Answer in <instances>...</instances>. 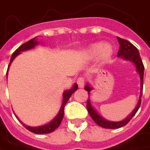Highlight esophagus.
Segmentation results:
<instances>
[{"label": "esophagus", "instance_id": "esophagus-1", "mask_svg": "<svg viewBox=\"0 0 150 150\" xmlns=\"http://www.w3.org/2000/svg\"><path fill=\"white\" fill-rule=\"evenodd\" d=\"M77 84H78V87H79V88H83V87H84V84H85L84 78L79 77V78L77 79Z\"/></svg>", "mask_w": 150, "mask_h": 150}]
</instances>
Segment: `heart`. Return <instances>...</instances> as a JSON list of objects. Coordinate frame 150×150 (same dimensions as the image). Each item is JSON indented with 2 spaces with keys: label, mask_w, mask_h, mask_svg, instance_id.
<instances>
[{
  "label": "heart",
  "mask_w": 150,
  "mask_h": 150,
  "mask_svg": "<svg viewBox=\"0 0 150 150\" xmlns=\"http://www.w3.org/2000/svg\"><path fill=\"white\" fill-rule=\"evenodd\" d=\"M114 54V48L109 43L95 42L86 47L82 52L81 55L84 59L90 61L98 57L100 63H104L108 62Z\"/></svg>",
  "instance_id": "heart-1"
}]
</instances>
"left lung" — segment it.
Returning <instances> with one entry per match:
<instances>
[{"label":"left lung","mask_w":150,"mask_h":150,"mask_svg":"<svg viewBox=\"0 0 150 150\" xmlns=\"http://www.w3.org/2000/svg\"><path fill=\"white\" fill-rule=\"evenodd\" d=\"M117 40L119 42L120 44V48L117 54V56L119 58H122L125 61H129L131 62L134 66L135 67V70L138 73L139 77H140V81H141V88H140V96H139V100L138 103L134 108V110L123 120L120 121V122H111V121H108L105 118H103L101 115L98 114V112L96 111V109L92 106L90 99L88 100L87 102V109L88 112L89 114V115L91 116V118L94 120V122L98 124L100 127H103L105 129H119L121 127L125 126L131 119L132 117L135 115V113L137 112V110L140 108L141 105V97L142 96V87H143V75H144V66L142 64V61L141 59L140 54L138 49L133 45L131 42H129L127 40L122 39L120 37H117ZM93 89V88L90 86V84L88 82L85 86V90L88 91V95H90L91 90Z\"/></svg>","instance_id":"8db88e82"}]
</instances>
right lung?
I'll return each instance as SVG.
<instances>
[{"label": "right lung", "mask_w": 150, "mask_h": 150, "mask_svg": "<svg viewBox=\"0 0 150 150\" xmlns=\"http://www.w3.org/2000/svg\"><path fill=\"white\" fill-rule=\"evenodd\" d=\"M39 43H40V42L37 41V37H35V38H33L32 40H30V41L25 42L24 44H22L21 46H20V47L15 50V52H14V54H13L12 56H11V59H10V62H9V65H8V71H7V78H8V73L9 67H10L12 62L14 61V59H15V57H16L17 55H19V54H20L21 52H23V51H26V50H29V49L34 48L35 46H37ZM77 88H78L77 84H76V83H74V85L72 86L71 88L67 89V90H65V91L63 92V94H62V103L61 108H60L58 114L55 115V117H54L53 120H51L49 122L46 123L44 125L38 126V127H30V126H28V125L22 123V122L20 121L19 118H18L17 116H16V117L18 118V120L21 122V124H22L27 129H28L29 131H31V132H33V133H35V134H47V133H51V132H53L54 130H55V129L60 126V124H61V122H62V119H63V116H64V107H65V105L67 104V103H68L69 99L70 98V96H72V94L75 93V91L77 90Z\"/></svg>", "instance_id": "obj_1"}]
</instances>
